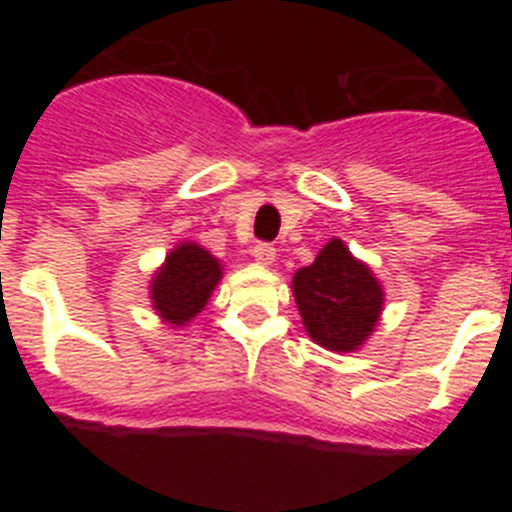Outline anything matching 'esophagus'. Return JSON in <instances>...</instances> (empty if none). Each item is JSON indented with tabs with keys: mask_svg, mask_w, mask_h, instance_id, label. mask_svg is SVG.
<instances>
[{
	"mask_svg": "<svg viewBox=\"0 0 512 512\" xmlns=\"http://www.w3.org/2000/svg\"><path fill=\"white\" fill-rule=\"evenodd\" d=\"M253 259L261 266L274 264V259H277V248L271 246V243H256V246H253Z\"/></svg>",
	"mask_w": 512,
	"mask_h": 512,
	"instance_id": "obj_1",
	"label": "esophagus"
}]
</instances>
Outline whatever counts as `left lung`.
Masks as SVG:
<instances>
[{"label": "left lung", "mask_w": 512, "mask_h": 512, "mask_svg": "<svg viewBox=\"0 0 512 512\" xmlns=\"http://www.w3.org/2000/svg\"><path fill=\"white\" fill-rule=\"evenodd\" d=\"M295 302L310 338L330 351H354L372 336L382 312V287L341 241L292 279Z\"/></svg>", "instance_id": "obj_1"}]
</instances>
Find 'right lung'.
<instances>
[{"instance_id": "right-lung-1", "label": "right lung", "mask_w": 512, "mask_h": 512, "mask_svg": "<svg viewBox=\"0 0 512 512\" xmlns=\"http://www.w3.org/2000/svg\"><path fill=\"white\" fill-rule=\"evenodd\" d=\"M223 271L197 243H182L169 253L164 269L151 284V300L158 315L171 325H184L207 305Z\"/></svg>"}]
</instances>
